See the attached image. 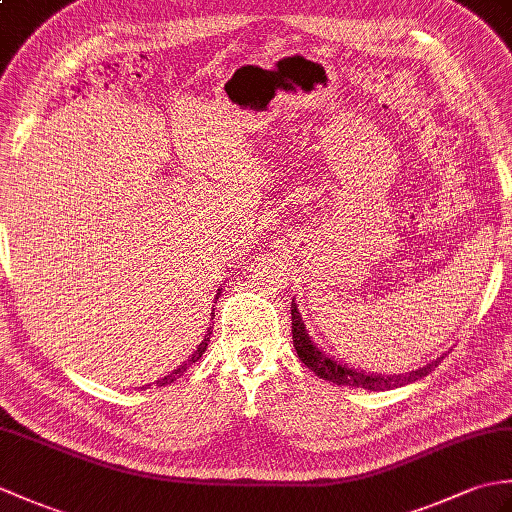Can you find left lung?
I'll list each match as a JSON object with an SVG mask.
<instances>
[{
  "mask_svg": "<svg viewBox=\"0 0 512 512\" xmlns=\"http://www.w3.org/2000/svg\"><path fill=\"white\" fill-rule=\"evenodd\" d=\"M290 314H292V343H295L297 356L301 358L303 365H308V369H312L314 374L323 380H330L334 385H345V387H363L369 391H385V389H394V387H402L407 383H413L422 376H427L433 367H438V361H433L429 365H424L416 372L411 374H372L365 372V369H356L352 367L343 358L334 356L332 352L323 350L319 347L317 341H312V336L306 330V323L301 319V312L297 308V303L292 301L290 306Z\"/></svg>",
  "mask_w": 512,
  "mask_h": 512,
  "instance_id": "left-lung-1",
  "label": "left lung"
}]
</instances>
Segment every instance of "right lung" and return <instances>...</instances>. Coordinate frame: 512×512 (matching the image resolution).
<instances>
[{"instance_id": "right-lung-1", "label": "right lung", "mask_w": 512, "mask_h": 512, "mask_svg": "<svg viewBox=\"0 0 512 512\" xmlns=\"http://www.w3.org/2000/svg\"><path fill=\"white\" fill-rule=\"evenodd\" d=\"M209 336H211V332L209 334H206L204 336V341L198 345V350H195L193 354H191V358H189V361L187 363H182L178 369H173V372L169 374V376H165V378H160L158 380V387H162V385H171L173 383V380H176V378H180L184 372H187V367L191 365V363H195V361H200V358H202V354H204V350H206V345H209Z\"/></svg>"}]
</instances>
